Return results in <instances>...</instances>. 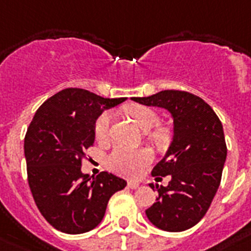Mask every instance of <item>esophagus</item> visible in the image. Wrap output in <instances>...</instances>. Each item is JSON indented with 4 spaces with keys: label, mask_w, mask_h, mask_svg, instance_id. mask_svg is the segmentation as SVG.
<instances>
[{
    "label": "esophagus",
    "mask_w": 251,
    "mask_h": 251,
    "mask_svg": "<svg viewBox=\"0 0 251 251\" xmlns=\"http://www.w3.org/2000/svg\"><path fill=\"white\" fill-rule=\"evenodd\" d=\"M138 186H140V183H138V182H136V181H129V182H128V187L132 188V190H134V188H137Z\"/></svg>",
    "instance_id": "obj_1"
}]
</instances>
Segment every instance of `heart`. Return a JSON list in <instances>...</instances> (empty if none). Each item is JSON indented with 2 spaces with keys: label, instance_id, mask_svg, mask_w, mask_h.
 I'll use <instances>...</instances> for the list:
<instances>
[{
  "label": "heart",
  "instance_id": "heart-1",
  "mask_svg": "<svg viewBox=\"0 0 251 251\" xmlns=\"http://www.w3.org/2000/svg\"><path fill=\"white\" fill-rule=\"evenodd\" d=\"M128 117H130L138 127L144 130H149V138L156 144H161L168 138V132L163 127H155L159 123V115L152 109L144 105H130L126 109ZM111 115L110 113H102L95 122V137L99 141H105L109 136L110 130ZM153 129L151 130V128ZM152 160V155L149 150L138 149L132 150L127 148H115L111 154L107 156V165L111 171L118 175L128 178H137L142 175L145 168L148 167Z\"/></svg>",
  "mask_w": 251,
  "mask_h": 251
}]
</instances>
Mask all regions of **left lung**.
I'll list each match as a JSON object with an SVG mask.
<instances>
[{"label": "left lung", "mask_w": 251, "mask_h": 251, "mask_svg": "<svg viewBox=\"0 0 251 251\" xmlns=\"http://www.w3.org/2000/svg\"><path fill=\"white\" fill-rule=\"evenodd\" d=\"M132 100L163 107L175 124L171 146L151 172L154 177L171 176V181L167 187L156 186V202L146 210L149 221L168 232L191 228L206 214L221 183L227 156L222 123L202 99L185 91Z\"/></svg>", "instance_id": "obj_1"}]
</instances>
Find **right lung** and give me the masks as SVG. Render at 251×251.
<instances>
[{
	"label": "right lung",
	"instance_id": "right-lung-1",
	"mask_svg": "<svg viewBox=\"0 0 251 251\" xmlns=\"http://www.w3.org/2000/svg\"><path fill=\"white\" fill-rule=\"evenodd\" d=\"M126 97L103 99L82 88H65L39 106L24 140L28 183L50 225L78 235L99 226L109 199L123 190V178L80 171L84 151L95 142V122Z\"/></svg>",
	"mask_w": 251,
	"mask_h": 251
}]
</instances>
